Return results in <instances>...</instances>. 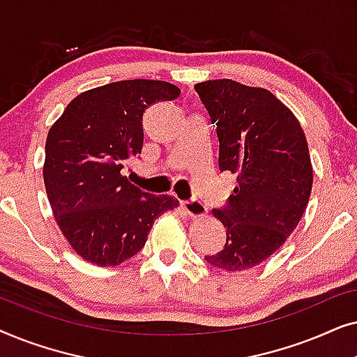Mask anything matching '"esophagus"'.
Here are the masks:
<instances>
[{
	"instance_id": "34e87169",
	"label": "esophagus",
	"mask_w": 357,
	"mask_h": 357,
	"mask_svg": "<svg viewBox=\"0 0 357 357\" xmlns=\"http://www.w3.org/2000/svg\"><path fill=\"white\" fill-rule=\"evenodd\" d=\"M182 206L185 211L188 213V216H192V218H202L206 214V206H204V204L197 198L187 199V202L182 203Z\"/></svg>"
}]
</instances>
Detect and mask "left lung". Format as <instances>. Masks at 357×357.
<instances>
[{"label":"left lung","mask_w":357,"mask_h":357,"mask_svg":"<svg viewBox=\"0 0 357 357\" xmlns=\"http://www.w3.org/2000/svg\"><path fill=\"white\" fill-rule=\"evenodd\" d=\"M216 125L219 170L237 175L226 206L213 209L226 245L206 255L211 266L243 271L270 258L299 224L312 190L304 131L270 91L232 79L195 86Z\"/></svg>","instance_id":"obj_1"}]
</instances>
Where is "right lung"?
<instances>
[{"label": "right lung", "instance_id": "1", "mask_svg": "<svg viewBox=\"0 0 357 357\" xmlns=\"http://www.w3.org/2000/svg\"><path fill=\"white\" fill-rule=\"evenodd\" d=\"M180 96L165 81H116L82 92L52 126L43 182L53 216L77 255L116 266L148 241L155 219L178 206L170 195H151L121 174L143 149V114Z\"/></svg>", "mask_w": 357, "mask_h": 357}]
</instances>
